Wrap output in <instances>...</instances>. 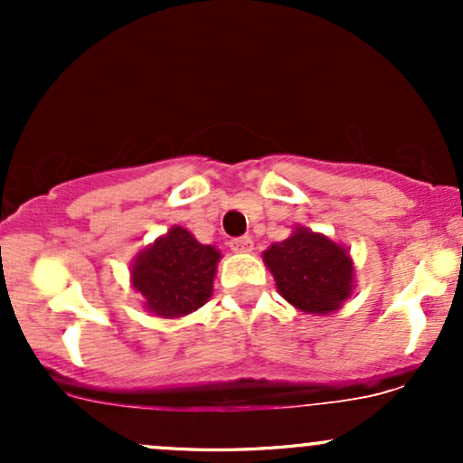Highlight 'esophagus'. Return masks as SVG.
Here are the masks:
<instances>
[{
  "mask_svg": "<svg viewBox=\"0 0 463 463\" xmlns=\"http://www.w3.org/2000/svg\"><path fill=\"white\" fill-rule=\"evenodd\" d=\"M252 237L243 235V237H235L231 239V250L232 252H252Z\"/></svg>",
  "mask_w": 463,
  "mask_h": 463,
  "instance_id": "esophagus-1",
  "label": "esophagus"
}]
</instances>
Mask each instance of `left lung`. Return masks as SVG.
Here are the masks:
<instances>
[{
	"label": "left lung",
	"instance_id": "8db88e82",
	"mask_svg": "<svg viewBox=\"0 0 463 463\" xmlns=\"http://www.w3.org/2000/svg\"><path fill=\"white\" fill-rule=\"evenodd\" d=\"M263 261L279 294L305 313H333L353 294L354 265L348 250L305 226L285 241L272 243Z\"/></svg>",
	"mask_w": 463,
	"mask_h": 463
}]
</instances>
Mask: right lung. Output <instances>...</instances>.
<instances>
[{
  "label": "right lung",
  "mask_w": 463,
  "mask_h": 463,
  "mask_svg": "<svg viewBox=\"0 0 463 463\" xmlns=\"http://www.w3.org/2000/svg\"><path fill=\"white\" fill-rule=\"evenodd\" d=\"M220 259V250L200 243L187 228L172 226L135 257L132 287L154 316L183 317L211 298Z\"/></svg>",
  "instance_id": "1"
}]
</instances>
